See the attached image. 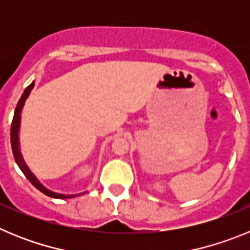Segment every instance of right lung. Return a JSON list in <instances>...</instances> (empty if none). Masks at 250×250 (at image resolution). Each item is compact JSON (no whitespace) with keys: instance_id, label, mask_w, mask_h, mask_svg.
<instances>
[{"instance_id":"1","label":"right lung","mask_w":250,"mask_h":250,"mask_svg":"<svg viewBox=\"0 0 250 250\" xmlns=\"http://www.w3.org/2000/svg\"><path fill=\"white\" fill-rule=\"evenodd\" d=\"M35 83H32L31 85H28L26 87V90L22 94L21 99L17 103L16 109H15V115H13V120H12V125H11V146H12V152L13 156H15V160H16L17 165L20 167V169L22 170V173L25 174L26 178L30 180V183L34 185L35 188H37L40 191H42L43 194L46 195L51 196V198H56V199H66V198H74L76 195H63V194H57V193H52V191L47 190L43 185H41L39 183V180L36 179V176L34 174L31 173L30 169L27 167V165L25 164V161L22 159L21 152H20V143H19V130H20V121H21V110L23 107V104H25L26 99L28 98V95H30L31 90L34 89Z\"/></svg>"}]
</instances>
